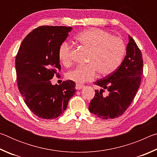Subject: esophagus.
Masks as SVG:
<instances>
[{
	"label": "esophagus",
	"mask_w": 157,
	"mask_h": 157,
	"mask_svg": "<svg viewBox=\"0 0 157 157\" xmlns=\"http://www.w3.org/2000/svg\"><path fill=\"white\" fill-rule=\"evenodd\" d=\"M84 84H76V85H75V88H76V89H78V90H80L82 88H84Z\"/></svg>",
	"instance_id": "obj_1"
}]
</instances>
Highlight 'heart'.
<instances>
[{
	"label": "heart",
	"instance_id": "obj_1",
	"mask_svg": "<svg viewBox=\"0 0 157 157\" xmlns=\"http://www.w3.org/2000/svg\"><path fill=\"white\" fill-rule=\"evenodd\" d=\"M75 40L89 50L87 64L78 66L66 74V78L77 83L91 80L96 75H107L119 67L125 54V45L118 36L102 30L91 28L82 32L75 36ZM72 46L63 41L58 49L60 62L66 66L71 64Z\"/></svg>",
	"mask_w": 157,
	"mask_h": 157
}]
</instances>
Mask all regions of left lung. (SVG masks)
I'll use <instances>...</instances> for the list:
<instances>
[{
	"mask_svg": "<svg viewBox=\"0 0 157 157\" xmlns=\"http://www.w3.org/2000/svg\"><path fill=\"white\" fill-rule=\"evenodd\" d=\"M143 60L140 50L129 35V43L124 59L116 70L94 84L100 86L95 90V96L89 106V111L102 119L121 116L131 105L141 82ZM105 90L108 94H104Z\"/></svg>",
	"mask_w": 157,
	"mask_h": 157,
	"instance_id": "left-lung-1",
	"label": "left lung"
}]
</instances>
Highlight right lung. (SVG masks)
<instances>
[{"instance_id":"add662e5","label":"right lung","mask_w":157,"mask_h":157,"mask_svg":"<svg viewBox=\"0 0 157 157\" xmlns=\"http://www.w3.org/2000/svg\"><path fill=\"white\" fill-rule=\"evenodd\" d=\"M71 27L44 25L30 32L21 43L15 59L18 90L34 115L54 119L64 112L76 92L73 81L52 85L61 70L58 49Z\"/></svg>"}]
</instances>
